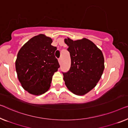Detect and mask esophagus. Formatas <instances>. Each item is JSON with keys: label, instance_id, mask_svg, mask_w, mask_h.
<instances>
[{"label": "esophagus", "instance_id": "34e87169", "mask_svg": "<svg viewBox=\"0 0 128 128\" xmlns=\"http://www.w3.org/2000/svg\"><path fill=\"white\" fill-rule=\"evenodd\" d=\"M58 62L59 63H61V62H62V58H58Z\"/></svg>", "mask_w": 128, "mask_h": 128}]
</instances>
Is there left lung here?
<instances>
[{"instance_id": "1", "label": "left lung", "mask_w": 128, "mask_h": 128, "mask_svg": "<svg viewBox=\"0 0 128 128\" xmlns=\"http://www.w3.org/2000/svg\"><path fill=\"white\" fill-rule=\"evenodd\" d=\"M64 41L71 60L70 70L62 72L65 84L74 94L83 95L100 80L104 68V55L92 41L85 38L76 41L68 38Z\"/></svg>"}]
</instances>
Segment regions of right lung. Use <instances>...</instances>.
<instances>
[{"instance_id":"add662e5","label":"right lung","mask_w":128,"mask_h":128,"mask_svg":"<svg viewBox=\"0 0 128 128\" xmlns=\"http://www.w3.org/2000/svg\"><path fill=\"white\" fill-rule=\"evenodd\" d=\"M44 34L34 36L20 48L15 68L19 81L30 94L40 95L50 88L52 76L60 65L54 56L56 46Z\"/></svg>"}]
</instances>
